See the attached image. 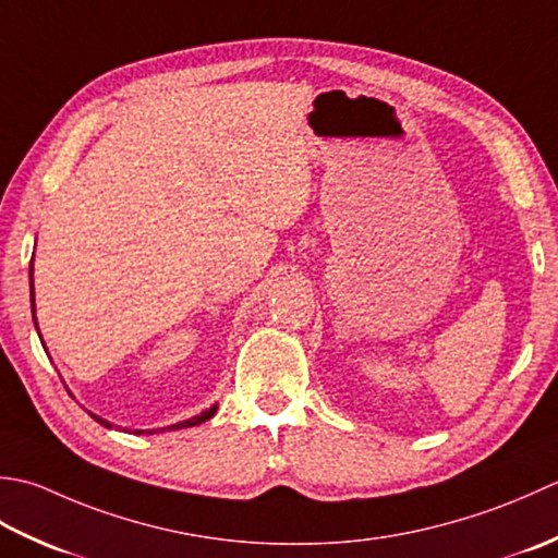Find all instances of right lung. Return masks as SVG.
Segmentation results:
<instances>
[{"mask_svg":"<svg viewBox=\"0 0 558 558\" xmlns=\"http://www.w3.org/2000/svg\"><path fill=\"white\" fill-rule=\"evenodd\" d=\"M28 275H31V308H33V323H36V303H33V301H36V299H33V263H31V271H28ZM36 325H38V323H36ZM214 414H216V404H214V407H209L207 412H202L199 416H192V418H187V422H180V424H173V426H168V428H173V430H175V428H190V426H197V424H202V422H207V418H211ZM90 416H94L100 426L112 428V424H110V422H106V418H100V416H96V414H90ZM156 430H158V428L149 430V434H156ZM161 430H163V428H161ZM134 434H144V430H134Z\"/></svg>","mask_w":558,"mask_h":558,"instance_id":"add662e5","label":"right lung"}]
</instances>
